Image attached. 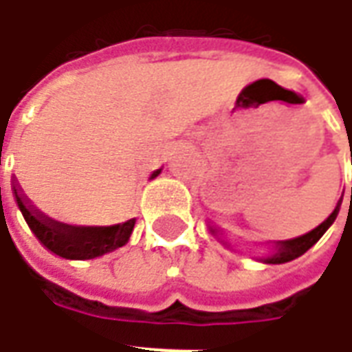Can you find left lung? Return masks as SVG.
Segmentation results:
<instances>
[{
    "instance_id": "left-lung-1",
    "label": "left lung",
    "mask_w": 352,
    "mask_h": 352,
    "mask_svg": "<svg viewBox=\"0 0 352 352\" xmlns=\"http://www.w3.org/2000/svg\"><path fill=\"white\" fill-rule=\"evenodd\" d=\"M351 153H352V148H351ZM351 162H352V156H351ZM351 204H352V188H351ZM340 207H341V201L336 206V209L330 213V217H328L326 221L320 222L317 228H313L311 232H307V234L294 237V239H287V241H277V245H275V252L260 260L265 262V264H285V262H290V260L302 256L303 252L309 251L311 247L317 243L320 237L324 236L326 230L332 226L333 221H336V217H338V213H340ZM211 232H214V230L211 228Z\"/></svg>"
}]
</instances>
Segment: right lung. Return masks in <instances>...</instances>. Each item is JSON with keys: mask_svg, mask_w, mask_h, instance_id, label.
I'll list each match as a JSON object with an SVG mask.
<instances>
[{"mask_svg": "<svg viewBox=\"0 0 352 352\" xmlns=\"http://www.w3.org/2000/svg\"><path fill=\"white\" fill-rule=\"evenodd\" d=\"M162 169H156L151 179L160 175ZM14 198L19 204V209L24 214L28 226L34 232L35 237L41 241L50 252H54L58 256L67 260H90L103 256L107 252L115 251L118 247L128 243L133 226H135V219L122 222V224H115V226H69V224H62L45 217L41 211L32 209L26 206L24 198L19 192L14 190Z\"/></svg>", "mask_w": 352, "mask_h": 352, "instance_id": "obj_1", "label": "right lung"}]
</instances>
